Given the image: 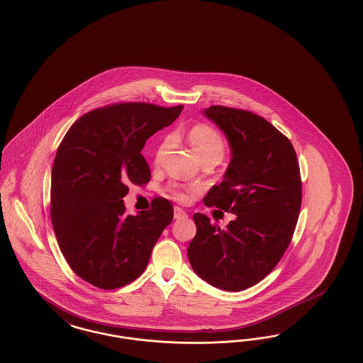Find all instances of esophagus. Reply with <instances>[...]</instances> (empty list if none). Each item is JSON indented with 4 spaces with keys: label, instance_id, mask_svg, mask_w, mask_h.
Masks as SVG:
<instances>
[{
    "label": "esophagus",
    "instance_id": "34e87169",
    "mask_svg": "<svg viewBox=\"0 0 363 363\" xmlns=\"http://www.w3.org/2000/svg\"><path fill=\"white\" fill-rule=\"evenodd\" d=\"M174 218H176V220H185V218H187L186 211L176 206V208H174Z\"/></svg>",
    "mask_w": 363,
    "mask_h": 363
}]
</instances>
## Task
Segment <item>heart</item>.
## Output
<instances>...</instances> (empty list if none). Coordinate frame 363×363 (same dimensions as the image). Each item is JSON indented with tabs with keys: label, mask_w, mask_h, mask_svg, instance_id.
Listing matches in <instances>:
<instances>
[{
	"label": "heart",
	"mask_w": 363,
	"mask_h": 363,
	"mask_svg": "<svg viewBox=\"0 0 363 363\" xmlns=\"http://www.w3.org/2000/svg\"><path fill=\"white\" fill-rule=\"evenodd\" d=\"M172 141H173L172 135H165L162 138V141L158 145L155 160H160L162 157V154L167 150ZM189 141L198 154V157L201 158V161L205 158H220V160L225 153V143L222 135L214 128H211L206 123L194 125L189 130ZM169 189L173 197L179 202H189L193 197V194L201 190L199 186H182L178 184H172Z\"/></svg>",
	"instance_id": "heart-1"
}]
</instances>
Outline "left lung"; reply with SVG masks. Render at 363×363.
I'll list each match as a JSON object with an SVG mask.
<instances>
[{"instance_id": "8db88e82", "label": "left lung", "mask_w": 363, "mask_h": 363, "mask_svg": "<svg viewBox=\"0 0 363 363\" xmlns=\"http://www.w3.org/2000/svg\"><path fill=\"white\" fill-rule=\"evenodd\" d=\"M203 114L225 133L231 161L220 185L203 198L206 206L235 214L226 229L201 213L187 257L203 281L241 291L262 281L285 254L296 230L302 181L290 140L247 110L210 106Z\"/></svg>"}]
</instances>
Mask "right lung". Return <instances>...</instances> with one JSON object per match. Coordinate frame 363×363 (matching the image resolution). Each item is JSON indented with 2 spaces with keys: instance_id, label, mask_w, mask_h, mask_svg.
<instances>
[{
  "instance_id": "obj_1",
  "label": "right lung",
  "mask_w": 363,
  "mask_h": 363,
  "mask_svg": "<svg viewBox=\"0 0 363 363\" xmlns=\"http://www.w3.org/2000/svg\"><path fill=\"white\" fill-rule=\"evenodd\" d=\"M182 105L121 102L91 110L72 125L52 169L50 218L61 253L76 274L104 290L133 282L173 220V206L128 214V184L145 185L150 169L141 150L154 133L176 121Z\"/></svg>"
}]
</instances>
